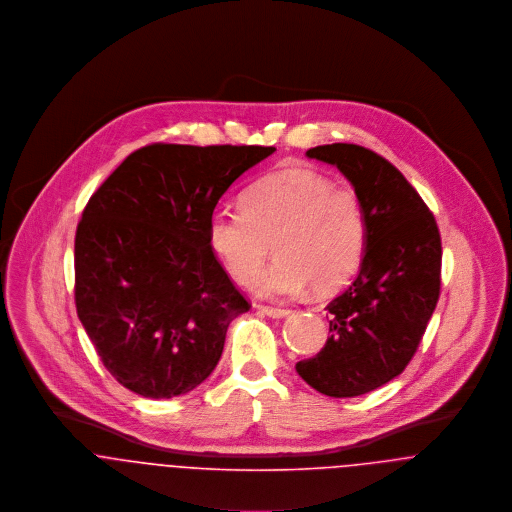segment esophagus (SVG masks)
Instances as JSON below:
<instances>
[{
  "instance_id": "obj_1",
  "label": "esophagus",
  "mask_w": 512,
  "mask_h": 512,
  "mask_svg": "<svg viewBox=\"0 0 512 512\" xmlns=\"http://www.w3.org/2000/svg\"><path fill=\"white\" fill-rule=\"evenodd\" d=\"M264 315L272 317V319H282V317H288L292 313V309H280V307H268V305H260L258 307Z\"/></svg>"
}]
</instances>
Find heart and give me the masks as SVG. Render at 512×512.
<instances>
[{"mask_svg":"<svg viewBox=\"0 0 512 512\" xmlns=\"http://www.w3.org/2000/svg\"><path fill=\"white\" fill-rule=\"evenodd\" d=\"M242 211L209 219V244L236 284H250L275 244L279 258L252 290L286 299L309 284L317 293L345 286L359 270L368 220L359 193L317 171L286 167L252 183Z\"/></svg>","mask_w":512,"mask_h":512,"instance_id":"heart-1","label":"heart"}]
</instances>
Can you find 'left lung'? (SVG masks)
I'll return each mask as SVG.
<instances>
[{
    "instance_id": "left-lung-1",
    "label": "left lung",
    "mask_w": 512,
    "mask_h": 512,
    "mask_svg": "<svg viewBox=\"0 0 512 512\" xmlns=\"http://www.w3.org/2000/svg\"><path fill=\"white\" fill-rule=\"evenodd\" d=\"M307 157L335 165L359 193L368 242L353 284L337 295L325 347L295 365L317 392L353 398L380 388L412 361L438 305V224L406 177L355 144L311 147Z\"/></svg>"
}]
</instances>
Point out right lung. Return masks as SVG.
<instances>
[{
	"instance_id": "add662e5",
	"label": "right lung",
	"mask_w": 512,
	"mask_h": 512,
	"mask_svg": "<svg viewBox=\"0 0 512 512\" xmlns=\"http://www.w3.org/2000/svg\"><path fill=\"white\" fill-rule=\"evenodd\" d=\"M276 147L153 144L90 197L74 238L78 319L108 372L144 398L197 388L250 309L209 244L228 187Z\"/></svg>"
}]
</instances>
